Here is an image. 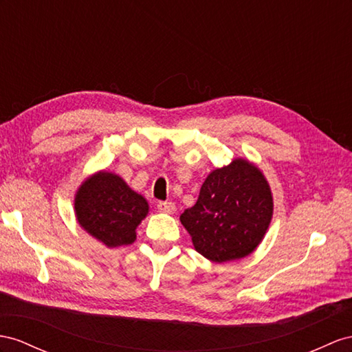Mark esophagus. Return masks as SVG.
<instances>
[{
  "label": "esophagus",
  "mask_w": 352,
  "mask_h": 352,
  "mask_svg": "<svg viewBox=\"0 0 352 352\" xmlns=\"http://www.w3.org/2000/svg\"><path fill=\"white\" fill-rule=\"evenodd\" d=\"M157 210L160 212L170 214V212L175 210V205L173 202H157Z\"/></svg>",
  "instance_id": "1"
}]
</instances>
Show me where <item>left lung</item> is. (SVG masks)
Returning <instances> with one entry per match:
<instances>
[{"instance_id": "8db88e82", "label": "left lung", "mask_w": 352, "mask_h": 352, "mask_svg": "<svg viewBox=\"0 0 352 352\" xmlns=\"http://www.w3.org/2000/svg\"><path fill=\"white\" fill-rule=\"evenodd\" d=\"M274 202L263 174L244 159L215 169L192 208L179 215L195 250L223 263L253 253L272 220Z\"/></svg>"}]
</instances>
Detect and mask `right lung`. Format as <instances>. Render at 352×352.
<instances>
[{"instance_id":"right-lung-1","label":"right lung","mask_w":352,"mask_h":352,"mask_svg":"<svg viewBox=\"0 0 352 352\" xmlns=\"http://www.w3.org/2000/svg\"><path fill=\"white\" fill-rule=\"evenodd\" d=\"M78 224L107 247L132 244L148 212V204L119 175L98 173L78 188L76 196Z\"/></svg>"}]
</instances>
